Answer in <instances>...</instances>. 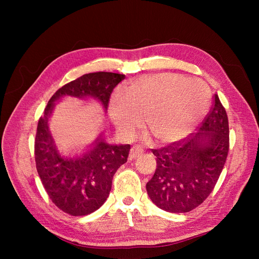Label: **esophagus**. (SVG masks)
I'll list each match as a JSON object with an SVG mask.
<instances>
[{
	"mask_svg": "<svg viewBox=\"0 0 259 259\" xmlns=\"http://www.w3.org/2000/svg\"><path fill=\"white\" fill-rule=\"evenodd\" d=\"M143 154V149L139 147H133L130 151V160H134Z\"/></svg>",
	"mask_w": 259,
	"mask_h": 259,
	"instance_id": "1",
	"label": "esophagus"
}]
</instances>
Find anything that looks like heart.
I'll return each mask as SVG.
<instances>
[{
	"instance_id": "1",
	"label": "heart",
	"mask_w": 259,
	"mask_h": 259,
	"mask_svg": "<svg viewBox=\"0 0 259 259\" xmlns=\"http://www.w3.org/2000/svg\"><path fill=\"white\" fill-rule=\"evenodd\" d=\"M209 92L201 81L175 73H152L127 82L124 94L109 99V115L119 134L130 139L146 126L162 145L182 142L204 119Z\"/></svg>"
}]
</instances>
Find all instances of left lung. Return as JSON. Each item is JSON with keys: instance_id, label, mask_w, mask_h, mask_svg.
Returning a JSON list of instances; mask_svg holds the SVG:
<instances>
[{"instance_id": "left-lung-1", "label": "left lung", "mask_w": 259, "mask_h": 259, "mask_svg": "<svg viewBox=\"0 0 259 259\" xmlns=\"http://www.w3.org/2000/svg\"><path fill=\"white\" fill-rule=\"evenodd\" d=\"M229 150V124L215 94L214 104L195 136L164 148L156 156L153 177L146 185L149 198L169 213H187L213 191Z\"/></svg>"}]
</instances>
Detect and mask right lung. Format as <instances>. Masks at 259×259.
<instances>
[{
    "mask_svg": "<svg viewBox=\"0 0 259 259\" xmlns=\"http://www.w3.org/2000/svg\"><path fill=\"white\" fill-rule=\"evenodd\" d=\"M124 77L113 72H93L77 77L54 94L38 120L34 143L37 174L54 204L69 215H89L104 204L113 175L127 161L131 146L108 144L101 132L82 154L61 155L49 128L55 103L65 96L94 98L107 111L113 89Z\"/></svg>",
    "mask_w": 259,
    "mask_h": 259,
    "instance_id": "obj_1",
    "label": "right lung"
}]
</instances>
